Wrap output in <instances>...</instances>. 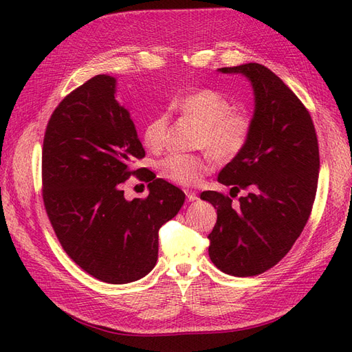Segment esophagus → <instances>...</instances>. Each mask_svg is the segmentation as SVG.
<instances>
[{
    "label": "esophagus",
    "instance_id": "34e87169",
    "mask_svg": "<svg viewBox=\"0 0 352 352\" xmlns=\"http://www.w3.org/2000/svg\"><path fill=\"white\" fill-rule=\"evenodd\" d=\"M186 199L189 202H194L198 199V195H197V192H192V190H186Z\"/></svg>",
    "mask_w": 352,
    "mask_h": 352
}]
</instances>
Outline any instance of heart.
I'll use <instances>...</instances> for the list:
<instances>
[{
	"mask_svg": "<svg viewBox=\"0 0 352 352\" xmlns=\"http://www.w3.org/2000/svg\"><path fill=\"white\" fill-rule=\"evenodd\" d=\"M177 110L201 124L197 146L208 150L220 160H232L247 146L252 122L247 111L232 109L226 95L211 88H201L177 97L172 102ZM170 131V114L163 111L154 116L144 127V142L153 151L166 145ZM214 166L210 154L175 153L163 158L158 164L162 176L170 182L194 186L210 173Z\"/></svg>",
	"mask_w": 352,
	"mask_h": 352,
	"instance_id": "heart-1",
	"label": "heart"
}]
</instances>
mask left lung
I'll return each mask as SVG.
<instances>
[{"label":"left lung","mask_w":352,"mask_h":352,"mask_svg":"<svg viewBox=\"0 0 352 352\" xmlns=\"http://www.w3.org/2000/svg\"><path fill=\"white\" fill-rule=\"evenodd\" d=\"M220 73L242 74L254 91L250 141L221 168L217 180L232 190L250 189L232 199L206 190L201 199L217 208L208 235L211 261L238 278L272 269L301 235L316 198L318 144L310 113L280 78L258 63L221 67Z\"/></svg>","instance_id":"1"}]
</instances>
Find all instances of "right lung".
I'll return each mask as SVG.
<instances>
[{"label": "right lung", "instance_id": "add662e5", "mask_svg": "<svg viewBox=\"0 0 352 352\" xmlns=\"http://www.w3.org/2000/svg\"><path fill=\"white\" fill-rule=\"evenodd\" d=\"M117 80L97 74L52 113L42 148V197L63 250L98 280L142 279L158 258V229L172 220L185 194L150 179L145 200L124 198L122 182L145 155L131 113L116 100Z\"/></svg>", "mask_w": 352, "mask_h": 352}]
</instances>
